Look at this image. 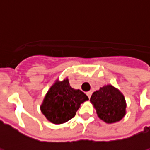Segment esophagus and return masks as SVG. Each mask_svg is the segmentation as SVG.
<instances>
[{
  "label": "esophagus",
  "instance_id": "obj_1",
  "mask_svg": "<svg viewBox=\"0 0 150 150\" xmlns=\"http://www.w3.org/2000/svg\"><path fill=\"white\" fill-rule=\"evenodd\" d=\"M86 94H87V96L88 97V98H90V97H91V96H92V92H91V91H89V92H87V93H86Z\"/></svg>",
  "mask_w": 150,
  "mask_h": 150
}]
</instances>
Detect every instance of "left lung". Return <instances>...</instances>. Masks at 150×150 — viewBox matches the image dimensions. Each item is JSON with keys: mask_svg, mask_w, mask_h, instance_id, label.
<instances>
[{"mask_svg": "<svg viewBox=\"0 0 150 150\" xmlns=\"http://www.w3.org/2000/svg\"><path fill=\"white\" fill-rule=\"evenodd\" d=\"M100 119L107 123L120 121L126 114L125 98L112 85H105L94 92L90 98Z\"/></svg>", "mask_w": 150, "mask_h": 150, "instance_id": "left-lung-1", "label": "left lung"}]
</instances>
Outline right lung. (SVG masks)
<instances>
[{
    "instance_id": "obj_1",
    "label": "right lung",
    "mask_w": 150,
    "mask_h": 150,
    "mask_svg": "<svg viewBox=\"0 0 150 150\" xmlns=\"http://www.w3.org/2000/svg\"><path fill=\"white\" fill-rule=\"evenodd\" d=\"M88 100L85 93L74 89L69 84L68 79L57 81L46 94L40 106L46 119L55 124H60L71 119L83 101Z\"/></svg>"
}]
</instances>
